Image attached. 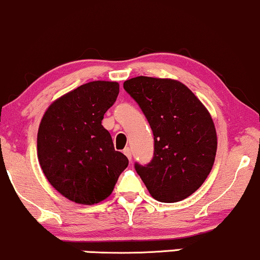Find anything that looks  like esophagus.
Masks as SVG:
<instances>
[{"instance_id":"34e87169","label":"esophagus","mask_w":260,"mask_h":260,"mask_svg":"<svg viewBox=\"0 0 260 260\" xmlns=\"http://www.w3.org/2000/svg\"><path fill=\"white\" fill-rule=\"evenodd\" d=\"M122 152H124L125 156H126L127 158H129L130 161H131V150H130V148H129V147H125V148H124V151H122Z\"/></svg>"}]
</instances>
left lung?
<instances>
[{
    "instance_id": "1",
    "label": "left lung",
    "mask_w": 260,
    "mask_h": 260,
    "mask_svg": "<svg viewBox=\"0 0 260 260\" xmlns=\"http://www.w3.org/2000/svg\"><path fill=\"white\" fill-rule=\"evenodd\" d=\"M153 133L150 163L135 169L150 194L162 203L190 197L208 178L217 148L214 121L206 108L179 81L139 76L124 82Z\"/></svg>"
}]
</instances>
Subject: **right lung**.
<instances>
[{
    "mask_svg": "<svg viewBox=\"0 0 260 260\" xmlns=\"http://www.w3.org/2000/svg\"><path fill=\"white\" fill-rule=\"evenodd\" d=\"M119 84L93 81L55 101L38 131V159L49 183L69 200L93 205L112 194L129 165L102 125Z\"/></svg>",
    "mask_w": 260,
    "mask_h": 260,
    "instance_id": "right-lung-1",
    "label": "right lung"
}]
</instances>
